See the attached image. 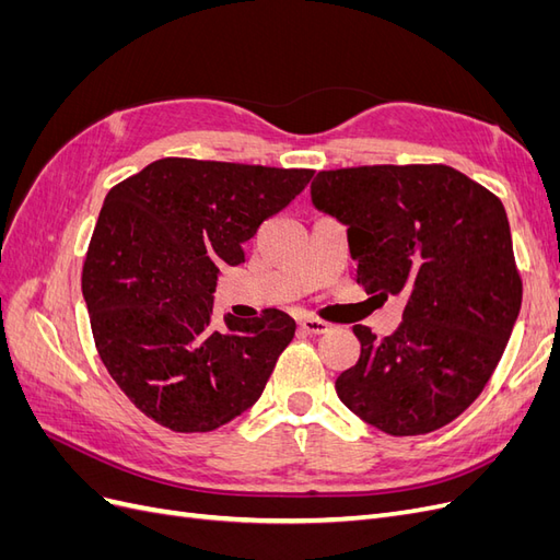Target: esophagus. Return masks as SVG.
Instances as JSON below:
<instances>
[{
    "mask_svg": "<svg viewBox=\"0 0 560 560\" xmlns=\"http://www.w3.org/2000/svg\"><path fill=\"white\" fill-rule=\"evenodd\" d=\"M301 329L306 331V334H327L329 331V322H325V319H319V317H303L301 322Z\"/></svg>",
    "mask_w": 560,
    "mask_h": 560,
    "instance_id": "34e87169",
    "label": "esophagus"
}]
</instances>
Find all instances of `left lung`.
Masks as SVG:
<instances>
[{"label":"left lung","instance_id":"obj_1","mask_svg":"<svg viewBox=\"0 0 560 560\" xmlns=\"http://www.w3.org/2000/svg\"><path fill=\"white\" fill-rule=\"evenodd\" d=\"M311 189L315 208L348 226L364 290L406 299L381 341L352 327L362 352L336 378L338 397L395 436L448 425L493 376L521 311L502 200L444 163L338 167Z\"/></svg>","mask_w":560,"mask_h":560}]
</instances>
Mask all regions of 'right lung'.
Listing matches in <instances>:
<instances>
[{
    "instance_id": "obj_1",
    "label": "right lung",
    "mask_w": 560,
    "mask_h": 560,
    "mask_svg": "<svg viewBox=\"0 0 560 560\" xmlns=\"http://www.w3.org/2000/svg\"><path fill=\"white\" fill-rule=\"evenodd\" d=\"M315 171L167 156L112 186L81 270L100 360L173 432H210L264 393L296 322L276 308L214 327L219 266Z\"/></svg>"
}]
</instances>
